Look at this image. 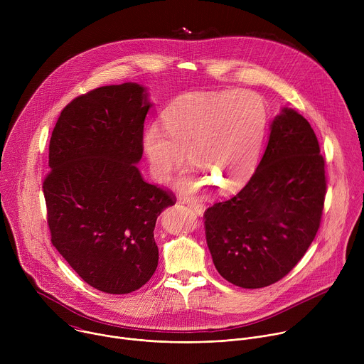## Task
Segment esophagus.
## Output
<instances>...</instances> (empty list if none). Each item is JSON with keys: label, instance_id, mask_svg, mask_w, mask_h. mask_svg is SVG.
Wrapping results in <instances>:
<instances>
[{"label": "esophagus", "instance_id": "34e87169", "mask_svg": "<svg viewBox=\"0 0 364 364\" xmlns=\"http://www.w3.org/2000/svg\"><path fill=\"white\" fill-rule=\"evenodd\" d=\"M187 204H188L190 209H191L197 216H201V215H203V212H204V205H203L201 203H198V201H196V200H191V201H188Z\"/></svg>", "mask_w": 364, "mask_h": 364}]
</instances>
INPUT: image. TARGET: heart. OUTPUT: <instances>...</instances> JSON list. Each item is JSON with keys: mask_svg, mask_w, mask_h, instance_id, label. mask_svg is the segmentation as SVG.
<instances>
[{"mask_svg": "<svg viewBox=\"0 0 364 364\" xmlns=\"http://www.w3.org/2000/svg\"><path fill=\"white\" fill-rule=\"evenodd\" d=\"M268 122L264 99L250 90L188 93L166 109L163 128L151 125L144 148L154 177L170 178L187 160L204 177L180 181L184 193L215 184L220 193L243 186L255 170Z\"/></svg>", "mask_w": 364, "mask_h": 364, "instance_id": "1", "label": "heart"}]
</instances>
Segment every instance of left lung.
<instances>
[{
  "label": "left lung",
  "mask_w": 364,
  "mask_h": 364,
  "mask_svg": "<svg viewBox=\"0 0 364 364\" xmlns=\"http://www.w3.org/2000/svg\"><path fill=\"white\" fill-rule=\"evenodd\" d=\"M324 163L314 129L296 111L284 108L247 184L204 212L207 246L226 281L264 288L301 261L323 216Z\"/></svg>",
  "instance_id": "8db88e82"
}]
</instances>
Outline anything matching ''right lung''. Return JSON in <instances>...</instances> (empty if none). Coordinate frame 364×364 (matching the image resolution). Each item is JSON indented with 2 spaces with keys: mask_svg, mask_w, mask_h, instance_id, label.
<instances>
[{
  "mask_svg": "<svg viewBox=\"0 0 364 364\" xmlns=\"http://www.w3.org/2000/svg\"><path fill=\"white\" fill-rule=\"evenodd\" d=\"M151 103L138 83L93 89L62 111L43 181L51 243L90 287L129 294L159 265L157 218L171 191L144 181V121Z\"/></svg>",
  "mask_w": 364,
  "mask_h": 364,
  "instance_id": "1",
  "label": "right lung"
}]
</instances>
